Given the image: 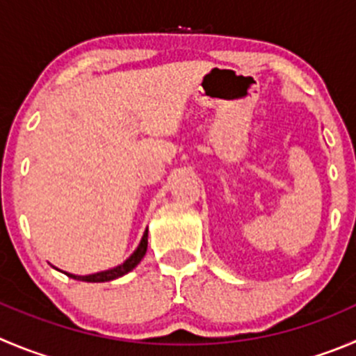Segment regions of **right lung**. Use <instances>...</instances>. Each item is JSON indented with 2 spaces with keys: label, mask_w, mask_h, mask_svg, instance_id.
<instances>
[{
  "label": "right lung",
  "mask_w": 356,
  "mask_h": 356,
  "mask_svg": "<svg viewBox=\"0 0 356 356\" xmlns=\"http://www.w3.org/2000/svg\"><path fill=\"white\" fill-rule=\"evenodd\" d=\"M147 246H148V229L145 231V234H143V238H141L140 246L136 248V252H134L129 259L125 260L124 264H120V266L113 267V269L101 270V273H96V274H89V276H76V274H70V273H66V274L70 277H73V280H79V282H87V283L111 282V280H117V277L124 276V274H127L129 270H133L134 267L141 262V259L145 257V253H147Z\"/></svg>",
  "instance_id": "1"
}]
</instances>
